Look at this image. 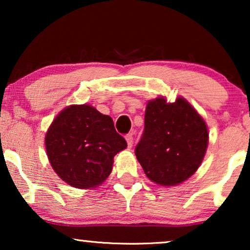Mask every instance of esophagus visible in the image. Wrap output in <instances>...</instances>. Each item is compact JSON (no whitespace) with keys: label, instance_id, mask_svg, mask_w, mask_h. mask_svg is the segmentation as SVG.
Instances as JSON below:
<instances>
[{"label":"esophagus","instance_id":"34e87169","mask_svg":"<svg viewBox=\"0 0 250 250\" xmlns=\"http://www.w3.org/2000/svg\"><path fill=\"white\" fill-rule=\"evenodd\" d=\"M125 140H126V142H127L128 148H132V146H133V136H132V134L126 135L125 136Z\"/></svg>","mask_w":250,"mask_h":250}]
</instances>
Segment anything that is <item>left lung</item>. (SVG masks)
Here are the masks:
<instances>
[{
  "mask_svg": "<svg viewBox=\"0 0 250 250\" xmlns=\"http://www.w3.org/2000/svg\"><path fill=\"white\" fill-rule=\"evenodd\" d=\"M207 146L206 123L186 99L148 102L135 155L150 181L163 187L184 182L199 168Z\"/></svg>",
  "mask_w": 250,
  "mask_h": 250,
  "instance_id": "1",
  "label": "left lung"
}]
</instances>
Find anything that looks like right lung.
Wrapping results in <instances>:
<instances>
[{"mask_svg": "<svg viewBox=\"0 0 250 250\" xmlns=\"http://www.w3.org/2000/svg\"><path fill=\"white\" fill-rule=\"evenodd\" d=\"M127 146L110 116L90 104H73L54 118L45 135L47 158L61 180L93 189L110 175L114 157Z\"/></svg>", "mask_w": 250, "mask_h": 250, "instance_id": "add662e5", "label": "right lung"}]
</instances>
